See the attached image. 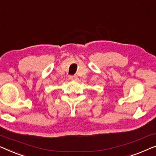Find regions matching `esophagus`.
I'll list each match as a JSON object with an SVG mask.
<instances>
[{
	"label": "esophagus",
	"mask_w": 156,
	"mask_h": 156,
	"mask_svg": "<svg viewBox=\"0 0 156 156\" xmlns=\"http://www.w3.org/2000/svg\"><path fill=\"white\" fill-rule=\"evenodd\" d=\"M69 78L71 79V80H77V76L76 75H73V76H69Z\"/></svg>",
	"instance_id": "34e87169"
}]
</instances>
